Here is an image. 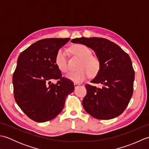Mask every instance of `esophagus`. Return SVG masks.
<instances>
[{"instance_id":"34e87169","label":"esophagus","mask_w":149,"mask_h":149,"mask_svg":"<svg viewBox=\"0 0 149 149\" xmlns=\"http://www.w3.org/2000/svg\"><path fill=\"white\" fill-rule=\"evenodd\" d=\"M74 87H75V88H76V87H78V86H80V84L76 83H74Z\"/></svg>"}]
</instances>
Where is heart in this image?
<instances>
[{
	"mask_svg": "<svg viewBox=\"0 0 149 149\" xmlns=\"http://www.w3.org/2000/svg\"><path fill=\"white\" fill-rule=\"evenodd\" d=\"M73 54L81 59L77 72H69L66 75V77L74 83H81L87 78L91 76H95L101 68V63L99 58L96 56L91 55L92 52L91 49L83 44H76L70 48ZM56 66L61 72L65 73L68 70L67 56L65 49H59L57 52L55 58Z\"/></svg>",
	"mask_w": 149,
	"mask_h": 149,
	"instance_id": "1",
	"label": "heart"
}]
</instances>
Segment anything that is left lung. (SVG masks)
<instances>
[{"instance_id": "left-lung-1", "label": "left lung", "mask_w": 149, "mask_h": 149, "mask_svg": "<svg viewBox=\"0 0 149 149\" xmlns=\"http://www.w3.org/2000/svg\"><path fill=\"white\" fill-rule=\"evenodd\" d=\"M71 42L93 49L101 63L99 74L91 83L101 84L102 87L86 84L87 94L83 100L85 111L100 120L112 119L121 115L133 93L134 70L128 54L102 38L82 37Z\"/></svg>"}]
</instances>
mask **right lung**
<instances>
[{
    "instance_id": "1",
    "label": "right lung",
    "mask_w": 149,
    "mask_h": 149,
    "mask_svg": "<svg viewBox=\"0 0 149 149\" xmlns=\"http://www.w3.org/2000/svg\"><path fill=\"white\" fill-rule=\"evenodd\" d=\"M70 38L38 41L19 55L13 75L16 102L31 120L45 122L61 112L73 82L62 77L55 63L57 52ZM58 80L56 84L51 83Z\"/></svg>"
}]
</instances>
